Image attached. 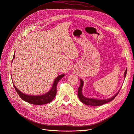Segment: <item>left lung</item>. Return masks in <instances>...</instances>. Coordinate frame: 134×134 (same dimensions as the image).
<instances>
[{
	"instance_id": "1",
	"label": "left lung",
	"mask_w": 134,
	"mask_h": 134,
	"mask_svg": "<svg viewBox=\"0 0 134 134\" xmlns=\"http://www.w3.org/2000/svg\"><path fill=\"white\" fill-rule=\"evenodd\" d=\"M126 73H127V69L126 70H125V73H124L125 78L126 77ZM80 87L78 88V98L83 103L87 105H90V106H101V105L104 104L105 103H107L109 102H111V101L113 100V99H114L117 96V95L118 94V93L120 91H120L117 92L114 96H113L112 97H111V98L107 99H95V98H87V97H84L82 94V88L83 86V81L82 79H80Z\"/></svg>"
}]
</instances>
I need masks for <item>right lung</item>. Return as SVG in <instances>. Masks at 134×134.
Listing matches in <instances>:
<instances>
[{"mask_svg": "<svg viewBox=\"0 0 134 134\" xmlns=\"http://www.w3.org/2000/svg\"><path fill=\"white\" fill-rule=\"evenodd\" d=\"M14 58V55L13 56V59ZM64 74H61L59 75L57 78L55 79L54 80V82L52 85V87H51V90L48 91L46 94L40 95V96H30L27 95L24 93H22L21 91H19L18 89L16 88V87L14 86L13 84V86L15 88V91H17V93L19 97H21L22 99L23 100L26 101V102L31 103L33 104H36V105H41L44 104H47L51 102V101L54 99V98L55 97L56 94V86L59 82V81L64 76Z\"/></svg>", "mask_w": 134, "mask_h": 134, "instance_id": "obj_1", "label": "right lung"}]
</instances>
